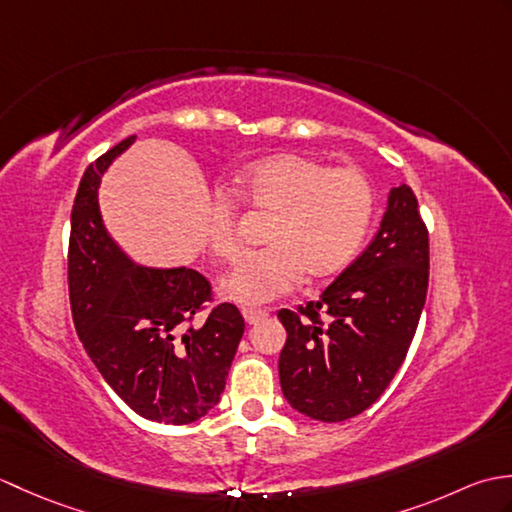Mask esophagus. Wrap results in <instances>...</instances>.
<instances>
[{"label": "esophagus", "mask_w": 512, "mask_h": 512, "mask_svg": "<svg viewBox=\"0 0 512 512\" xmlns=\"http://www.w3.org/2000/svg\"><path fill=\"white\" fill-rule=\"evenodd\" d=\"M242 314H244V321L248 325H255L268 317V312H264V310H242Z\"/></svg>", "instance_id": "obj_1"}]
</instances>
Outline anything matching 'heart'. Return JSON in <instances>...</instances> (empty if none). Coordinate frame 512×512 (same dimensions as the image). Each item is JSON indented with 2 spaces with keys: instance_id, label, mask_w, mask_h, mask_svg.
I'll return each instance as SVG.
<instances>
[{
  "instance_id": "heart-1",
  "label": "heart",
  "mask_w": 512,
  "mask_h": 512,
  "mask_svg": "<svg viewBox=\"0 0 512 512\" xmlns=\"http://www.w3.org/2000/svg\"><path fill=\"white\" fill-rule=\"evenodd\" d=\"M235 193L273 213L264 233L268 248L244 255L220 281L222 297L246 308L284 297L303 275L339 273L363 246L374 215V191L361 169H328L301 154L244 167ZM206 246L220 257L237 253V204L224 191L213 193L206 206Z\"/></svg>"
}]
</instances>
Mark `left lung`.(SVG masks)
I'll list each match as a JSON object with an SVG mask.
<instances>
[{
    "label": "left lung",
    "mask_w": 512,
    "mask_h": 512,
    "mask_svg": "<svg viewBox=\"0 0 512 512\" xmlns=\"http://www.w3.org/2000/svg\"><path fill=\"white\" fill-rule=\"evenodd\" d=\"M427 286L429 233L416 195L400 184L389 191L378 233L361 257L319 301L277 314L288 332L279 380L290 407L321 422L372 407L405 361Z\"/></svg>",
    "instance_id": "1"
}]
</instances>
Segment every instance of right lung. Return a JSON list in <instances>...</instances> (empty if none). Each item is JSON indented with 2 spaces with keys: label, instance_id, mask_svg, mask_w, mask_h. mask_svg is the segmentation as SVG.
<instances>
[{
  "label": "right lung",
  "instance_id": "1",
  "mask_svg": "<svg viewBox=\"0 0 512 512\" xmlns=\"http://www.w3.org/2000/svg\"><path fill=\"white\" fill-rule=\"evenodd\" d=\"M134 140L92 162L76 191L68 253L72 319L85 352L129 409L154 422L189 424L220 402L244 319L233 303H220L193 328L189 321L211 299L206 277L187 266H140L107 231L101 178Z\"/></svg>",
  "mask_w": 512,
  "mask_h": 512
}]
</instances>
